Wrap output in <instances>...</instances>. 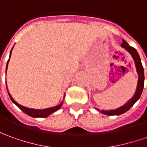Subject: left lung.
Here are the masks:
<instances>
[{
	"label": "left lung",
	"mask_w": 147,
	"mask_h": 147,
	"mask_svg": "<svg viewBox=\"0 0 147 147\" xmlns=\"http://www.w3.org/2000/svg\"><path fill=\"white\" fill-rule=\"evenodd\" d=\"M121 47L124 48L126 51L129 53V55L134 59V64H135V67H136L137 73L138 76V84H137V88L135 92L133 95L132 98H130L125 104H124L122 106L117 108L116 109H110V110H100L99 109H96L97 111L105 115L109 116H114V115H121L124 113L127 112L132 107L133 105L138 101V100L140 98L142 90H143V87H144V70H143V67L141 62V59L138 53L136 51V49L132 47H130L129 45L122 39V43L121 44Z\"/></svg>",
	"instance_id": "left-lung-1"
}]
</instances>
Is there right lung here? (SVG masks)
<instances>
[{
    "label": "right lung",
    "mask_w": 147,
    "mask_h": 147,
    "mask_svg": "<svg viewBox=\"0 0 147 147\" xmlns=\"http://www.w3.org/2000/svg\"><path fill=\"white\" fill-rule=\"evenodd\" d=\"M13 48H12V50H13ZM12 50H11L10 54H9V60H8V62H7L6 71H7V68H8V63H9V59H10L11 54H12ZM6 88H7V84H6ZM7 91H8V94H9V97H10L11 100L13 101V103L14 105H17V106H18V107L23 112V113H25L26 114H27V115L30 116V117H48L49 115H51V113H55V112H56L57 110H59V109H60L61 106H62V105H63V100H64V97H65V94H64L63 101H62L59 105H56V106H54V107H51V108H47V109H31V108L26 107V106H23V105H22L18 104V103L12 97L11 94L9 92L8 88H7Z\"/></svg>",
    "instance_id": "right-lung-1"
}]
</instances>
